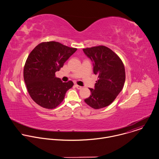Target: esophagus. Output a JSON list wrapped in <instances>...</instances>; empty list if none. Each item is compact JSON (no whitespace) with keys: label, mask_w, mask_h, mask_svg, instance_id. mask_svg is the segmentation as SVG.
<instances>
[{"label":"esophagus","mask_w":159,"mask_h":159,"mask_svg":"<svg viewBox=\"0 0 159 159\" xmlns=\"http://www.w3.org/2000/svg\"><path fill=\"white\" fill-rule=\"evenodd\" d=\"M75 87L77 89H82V87H81V86H80V85H75Z\"/></svg>","instance_id":"1"}]
</instances>
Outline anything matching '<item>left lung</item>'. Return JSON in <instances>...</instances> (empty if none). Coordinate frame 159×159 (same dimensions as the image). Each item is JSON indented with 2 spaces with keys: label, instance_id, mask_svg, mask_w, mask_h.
Returning <instances> with one entry per match:
<instances>
[{
  "label": "left lung",
  "instance_id": "obj_1",
  "mask_svg": "<svg viewBox=\"0 0 159 159\" xmlns=\"http://www.w3.org/2000/svg\"><path fill=\"white\" fill-rule=\"evenodd\" d=\"M83 51L93 62L94 74L98 75L95 89H89L91 95L84 101L94 109L106 107L115 100L124 87V64L115 52L105 46L87 48Z\"/></svg>",
  "mask_w": 159,
  "mask_h": 159
}]
</instances>
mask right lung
I'll return each instance as SVG.
<instances>
[{"label":"right lung","instance_id":"add662e5","mask_svg":"<svg viewBox=\"0 0 159 159\" xmlns=\"http://www.w3.org/2000/svg\"><path fill=\"white\" fill-rule=\"evenodd\" d=\"M76 51L77 48L58 42L48 41L37 45L28 55L24 66V80L31 98L41 107L55 108L72 87V81L62 82L55 73Z\"/></svg>","mask_w":159,"mask_h":159}]
</instances>
